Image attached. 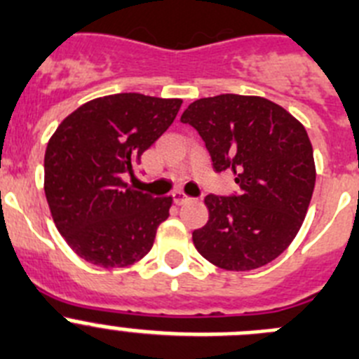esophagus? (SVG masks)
I'll return each instance as SVG.
<instances>
[{
    "instance_id": "34e87169",
    "label": "esophagus",
    "mask_w": 359,
    "mask_h": 359,
    "mask_svg": "<svg viewBox=\"0 0 359 359\" xmlns=\"http://www.w3.org/2000/svg\"><path fill=\"white\" fill-rule=\"evenodd\" d=\"M173 202H175L177 205H184V203L191 202V196H187L182 191H175V193H173Z\"/></svg>"
}]
</instances>
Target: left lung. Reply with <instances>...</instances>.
<instances>
[{
  "label": "left lung",
  "instance_id": "left-lung-1",
  "mask_svg": "<svg viewBox=\"0 0 359 359\" xmlns=\"http://www.w3.org/2000/svg\"><path fill=\"white\" fill-rule=\"evenodd\" d=\"M195 127L216 172H232L239 195L205 196L209 221L193 232L203 259L225 271L259 269L299 232L316 187L306 129L280 104L223 93L191 102L180 116Z\"/></svg>",
  "mask_w": 359,
  "mask_h": 359
}]
</instances>
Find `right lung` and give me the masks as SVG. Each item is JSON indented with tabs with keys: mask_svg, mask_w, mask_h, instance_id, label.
Returning a JSON list of instances; mask_svg holds the SVG:
<instances>
[{
	"mask_svg": "<svg viewBox=\"0 0 359 359\" xmlns=\"http://www.w3.org/2000/svg\"><path fill=\"white\" fill-rule=\"evenodd\" d=\"M182 100L143 93L99 97L70 113L43 157V191L56 229L93 266L127 267L152 248L172 196L152 198L123 182L168 129Z\"/></svg>",
	"mask_w": 359,
	"mask_h": 359,
	"instance_id": "obj_1",
	"label": "right lung"
}]
</instances>
